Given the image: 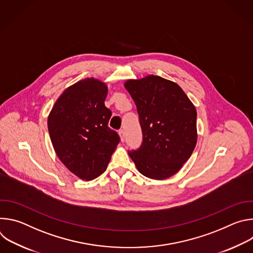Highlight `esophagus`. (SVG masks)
<instances>
[{"label":"esophagus","mask_w":253,"mask_h":253,"mask_svg":"<svg viewBox=\"0 0 253 253\" xmlns=\"http://www.w3.org/2000/svg\"><path fill=\"white\" fill-rule=\"evenodd\" d=\"M119 135H120L121 141L124 142V140H125V131H124V130H120V131H119Z\"/></svg>","instance_id":"1"}]
</instances>
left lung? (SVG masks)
<instances>
[{"label": "left lung", "instance_id": "obj_1", "mask_svg": "<svg viewBox=\"0 0 253 253\" xmlns=\"http://www.w3.org/2000/svg\"><path fill=\"white\" fill-rule=\"evenodd\" d=\"M124 86L136 104L143 134L140 148L128 151L130 158L144 176L171 177L195 148V106L179 85L159 76L127 80Z\"/></svg>", "mask_w": 253, "mask_h": 253}]
</instances>
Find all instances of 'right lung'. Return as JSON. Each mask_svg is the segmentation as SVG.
I'll list each match as a JSON object with an SVG mask.
<instances>
[{
    "mask_svg": "<svg viewBox=\"0 0 253 253\" xmlns=\"http://www.w3.org/2000/svg\"><path fill=\"white\" fill-rule=\"evenodd\" d=\"M107 85L86 78L68 87L54 104L48 130L61 162L83 180L107 168L120 137L108 127L112 112L105 106Z\"/></svg>",
    "mask_w": 253,
    "mask_h": 253,
    "instance_id": "1",
    "label": "right lung"
}]
</instances>
